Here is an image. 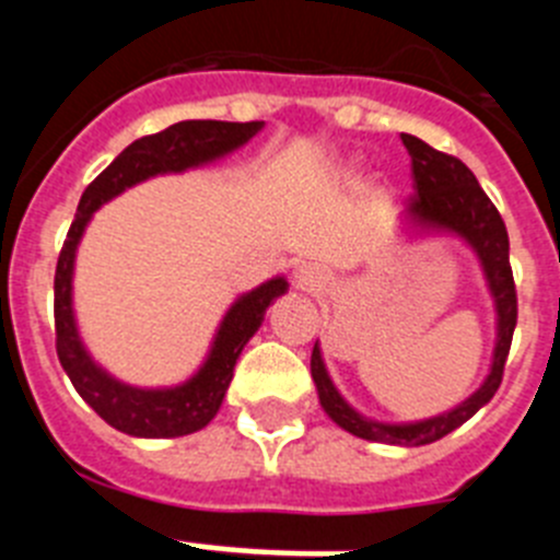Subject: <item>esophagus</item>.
<instances>
[{"label":"esophagus","mask_w":560,"mask_h":560,"mask_svg":"<svg viewBox=\"0 0 560 560\" xmlns=\"http://www.w3.org/2000/svg\"><path fill=\"white\" fill-rule=\"evenodd\" d=\"M294 283L296 289H303V291H319L325 285V275L319 266H300L294 275Z\"/></svg>","instance_id":"esophagus-1"}]
</instances>
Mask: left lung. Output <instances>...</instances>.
Wrapping results in <instances>:
<instances>
[{"instance_id":"1","label":"left lung","mask_w":560,"mask_h":560,"mask_svg":"<svg viewBox=\"0 0 560 560\" xmlns=\"http://www.w3.org/2000/svg\"><path fill=\"white\" fill-rule=\"evenodd\" d=\"M400 140L412 156V187L415 192L407 201V219L420 226H438V230L457 232L474 246L479 255V264L485 269V280L491 285V294L497 300V350H493L491 373L485 378L482 387L463 400L452 412H443L438 418L420 420V423H404V427H389V423H375V420L361 418L348 400L341 398L339 389L334 387L319 348L314 345L311 353V375H314L316 393L325 412L334 423H339L345 432L355 434L361 440L373 443H389V446H427L434 440L446 438L465 420L474 418L479 409L493 398V393L502 384L504 361L511 353L513 328H516L518 303H516V283H513L511 269V241L508 230L493 207V201L485 196L477 176L468 171L465 162H459L452 153H443L438 148L427 145L412 133H400Z\"/></svg>"}]
</instances>
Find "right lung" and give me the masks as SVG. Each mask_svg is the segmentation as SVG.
<instances>
[{
  "mask_svg": "<svg viewBox=\"0 0 560 560\" xmlns=\"http://www.w3.org/2000/svg\"><path fill=\"white\" fill-rule=\"evenodd\" d=\"M264 128L260 120L224 122V120H185L165 128L160 133H148L133 140L126 151L83 190L78 215L72 221L58 255L56 266V350L61 368L67 370L72 387L78 389L89 407L95 409L108 427L133 438H182L205 429L221 409L226 387L232 381L235 361L246 341L264 323L271 300L285 294V280L275 277L269 283L257 285L226 311L205 368L185 381L182 387L171 389H137L114 381L103 373L83 350L81 336L72 316V266L75 249L86 230L92 212L108 199L120 196L126 187L145 182L156 173H179L187 167L205 165L219 160L249 142Z\"/></svg>",
  "mask_w": 560,
  "mask_h": 560,
  "instance_id": "1",
  "label": "right lung"
}]
</instances>
